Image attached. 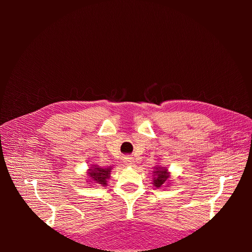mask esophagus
<instances>
[{"mask_svg":"<svg viewBox=\"0 0 252 252\" xmlns=\"http://www.w3.org/2000/svg\"><path fill=\"white\" fill-rule=\"evenodd\" d=\"M124 163L128 166H134V159L131 157H126L124 158Z\"/></svg>","mask_w":252,"mask_h":252,"instance_id":"esophagus-1","label":"esophagus"}]
</instances>
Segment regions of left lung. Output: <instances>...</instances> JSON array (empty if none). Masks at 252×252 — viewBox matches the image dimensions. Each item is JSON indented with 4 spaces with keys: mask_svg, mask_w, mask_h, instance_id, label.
<instances>
[{
    "mask_svg": "<svg viewBox=\"0 0 252 252\" xmlns=\"http://www.w3.org/2000/svg\"><path fill=\"white\" fill-rule=\"evenodd\" d=\"M152 173H154V180H152L154 183H152V184L155 185V187L159 188V187H163L166 184H168L170 174L166 167L156 166L155 170Z\"/></svg>",
    "mask_w": 252,
    "mask_h": 252,
    "instance_id": "left-lung-1",
    "label": "left lung"
}]
</instances>
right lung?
Returning <instances> with one entry per match:
<instances>
[{"label":"right lung","mask_w":252,"mask_h":252,"mask_svg":"<svg viewBox=\"0 0 252 252\" xmlns=\"http://www.w3.org/2000/svg\"><path fill=\"white\" fill-rule=\"evenodd\" d=\"M112 167H98L97 165H91L87 171L88 180L87 182L93 183L91 185L95 186H107V180L110 178Z\"/></svg>","instance_id":"obj_1"}]
</instances>
